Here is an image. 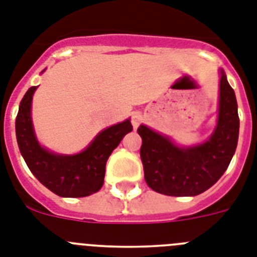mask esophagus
<instances>
[{
    "label": "esophagus",
    "mask_w": 257,
    "mask_h": 257,
    "mask_svg": "<svg viewBox=\"0 0 257 257\" xmlns=\"http://www.w3.org/2000/svg\"><path fill=\"white\" fill-rule=\"evenodd\" d=\"M142 121V113L141 112L139 111H136L133 112L132 113V125H133V128L137 129V126L140 125V122Z\"/></svg>",
    "instance_id": "1"
}]
</instances>
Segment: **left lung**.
<instances>
[{"mask_svg": "<svg viewBox=\"0 0 257 257\" xmlns=\"http://www.w3.org/2000/svg\"><path fill=\"white\" fill-rule=\"evenodd\" d=\"M144 174L153 191L166 196H197L209 189L227 170L238 145V104L221 69L218 120L208 141L180 148L146 125L137 129Z\"/></svg>", "mask_w": 257, "mask_h": 257, "instance_id": "obj_1", "label": "left lung"}]
</instances>
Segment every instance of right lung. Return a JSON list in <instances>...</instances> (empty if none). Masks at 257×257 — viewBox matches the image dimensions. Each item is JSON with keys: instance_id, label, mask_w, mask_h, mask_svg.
Masks as SVG:
<instances>
[{"instance_id": "add662e5", "label": "right lung", "mask_w": 257, "mask_h": 257, "mask_svg": "<svg viewBox=\"0 0 257 257\" xmlns=\"http://www.w3.org/2000/svg\"><path fill=\"white\" fill-rule=\"evenodd\" d=\"M36 88L32 86L26 92L15 120L19 150L30 171L49 191L61 197H86L95 193L104 183L107 159L122 137L132 132L129 118L102 131L78 154H55L40 146L34 132L31 103Z\"/></svg>"}]
</instances>
